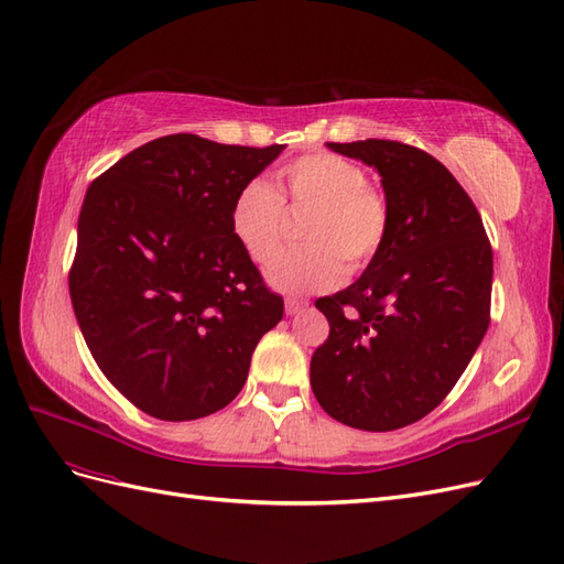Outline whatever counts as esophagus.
<instances>
[{
	"label": "esophagus",
	"mask_w": 564,
	"mask_h": 564,
	"mask_svg": "<svg viewBox=\"0 0 564 564\" xmlns=\"http://www.w3.org/2000/svg\"><path fill=\"white\" fill-rule=\"evenodd\" d=\"M304 307H307V300H300V297H288L285 300V314L288 316L300 314Z\"/></svg>",
	"instance_id": "esophagus-1"
}]
</instances>
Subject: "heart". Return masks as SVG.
<instances>
[{
	"mask_svg": "<svg viewBox=\"0 0 564 564\" xmlns=\"http://www.w3.org/2000/svg\"><path fill=\"white\" fill-rule=\"evenodd\" d=\"M285 210L307 213L300 238L307 246L279 252L267 281L281 293L330 291L345 271L359 273L380 254L390 234V205L368 184L364 167L335 153H304L276 174V188L252 180L229 207V229L254 262H267L283 238Z\"/></svg>",
	"mask_w": 564,
	"mask_h": 564,
	"instance_id": "obj_1",
	"label": "heart"
}]
</instances>
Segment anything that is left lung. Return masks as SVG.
Masks as SVG:
<instances>
[{
  "instance_id": "left-lung-1",
  "label": "left lung",
  "mask_w": 564,
  "mask_h": 564,
  "mask_svg": "<svg viewBox=\"0 0 564 564\" xmlns=\"http://www.w3.org/2000/svg\"><path fill=\"white\" fill-rule=\"evenodd\" d=\"M328 149L380 172L390 234L359 281L316 300L330 333L312 357V390L349 427L399 430L442 404L489 328L491 243L437 158L388 139Z\"/></svg>"
}]
</instances>
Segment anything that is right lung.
I'll return each mask as SVG.
<instances>
[{"label":"right lung","mask_w":564,"mask_h":564,"mask_svg":"<svg viewBox=\"0 0 564 564\" xmlns=\"http://www.w3.org/2000/svg\"><path fill=\"white\" fill-rule=\"evenodd\" d=\"M285 147L170 134L96 176L77 219L68 288L101 373L160 421L234 401L283 297L236 243L229 207Z\"/></svg>","instance_id":"add662e5"}]
</instances>
